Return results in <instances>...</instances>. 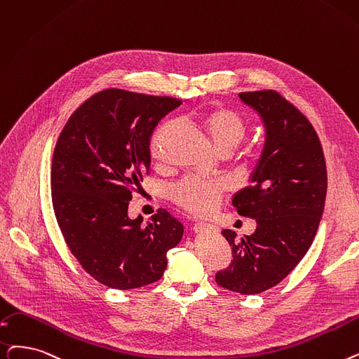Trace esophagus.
<instances>
[{"mask_svg":"<svg viewBox=\"0 0 359 359\" xmlns=\"http://www.w3.org/2000/svg\"><path fill=\"white\" fill-rule=\"evenodd\" d=\"M194 231L195 233H217L218 231V227L214 226V224H210V223H204V222H199L194 226Z\"/></svg>","mask_w":359,"mask_h":359,"instance_id":"34e87169","label":"esophagus"}]
</instances>
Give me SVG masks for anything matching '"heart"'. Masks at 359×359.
<instances>
[{"label":"heart","instance_id":"b5f03b06","mask_svg":"<svg viewBox=\"0 0 359 359\" xmlns=\"http://www.w3.org/2000/svg\"><path fill=\"white\" fill-rule=\"evenodd\" d=\"M202 124L208 133V137L218 154L229 155L235 151L248 135V120L231 108L217 105L208 110L202 117ZM176 126L175 121L164 124L155 132L151 152L152 157L161 158V145L168 132ZM227 184L223 180H199L194 177H184L171 186L170 198L175 204L184 211L195 215H204L211 212L220 198L226 194Z\"/></svg>","mask_w":359,"mask_h":359}]
</instances>
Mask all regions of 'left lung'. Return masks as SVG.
Returning a JSON list of instances; mask_svg holds the SVG:
<instances>
[{
	"instance_id": "1",
	"label": "left lung",
	"mask_w": 359,
	"mask_h": 359,
	"mask_svg": "<svg viewBox=\"0 0 359 359\" xmlns=\"http://www.w3.org/2000/svg\"><path fill=\"white\" fill-rule=\"evenodd\" d=\"M239 98L266 128L251 184L231 199L238 214L254 218L257 229L241 241L235 231H222L233 261L215 274V282L255 294L282 282L313 243L324 211L327 170L317 132L293 104L276 90L241 92Z\"/></svg>"
}]
</instances>
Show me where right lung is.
<instances>
[{
    "instance_id": "right-lung-1",
    "label": "right lung",
    "mask_w": 359,
    "mask_h": 359,
    "mask_svg": "<svg viewBox=\"0 0 359 359\" xmlns=\"http://www.w3.org/2000/svg\"><path fill=\"white\" fill-rule=\"evenodd\" d=\"M182 104L105 89L72 114L57 141L51 191L57 223L83 270L118 290L157 282L183 224L160 210L147 226L129 218L132 194L149 173V142L158 121Z\"/></svg>"
}]
</instances>
